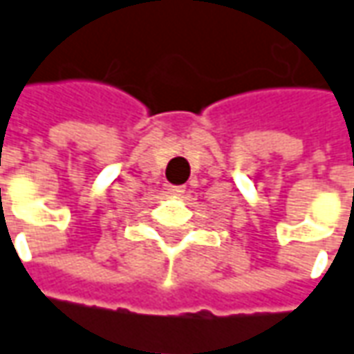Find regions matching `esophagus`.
Masks as SVG:
<instances>
[{"label":"esophagus","mask_w":354,"mask_h":354,"mask_svg":"<svg viewBox=\"0 0 354 354\" xmlns=\"http://www.w3.org/2000/svg\"><path fill=\"white\" fill-rule=\"evenodd\" d=\"M167 189H168V194H172L174 197H180L186 194V187L184 186H168Z\"/></svg>","instance_id":"esophagus-1"}]
</instances>
